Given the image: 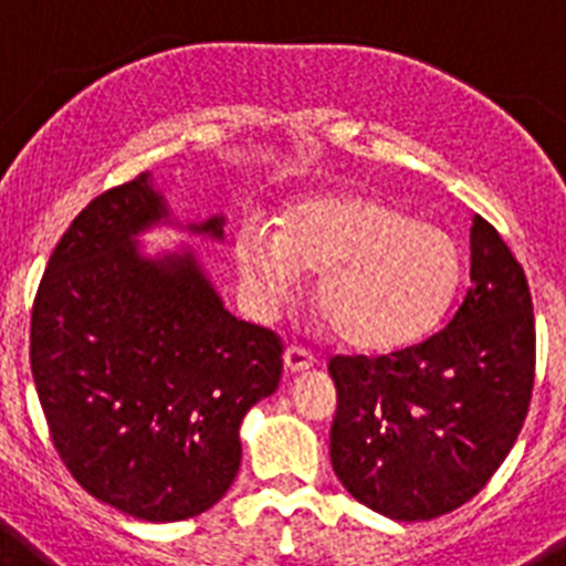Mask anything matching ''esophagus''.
<instances>
[{
	"instance_id": "1",
	"label": "esophagus",
	"mask_w": 566,
	"mask_h": 566,
	"mask_svg": "<svg viewBox=\"0 0 566 566\" xmlns=\"http://www.w3.org/2000/svg\"><path fill=\"white\" fill-rule=\"evenodd\" d=\"M283 363H286V371L300 374V371H308V368H314L317 357L308 352L306 345H289L286 354H283Z\"/></svg>"
}]
</instances>
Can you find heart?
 Returning <instances> with one entry per match:
<instances>
[{"label": "heart", "instance_id": "1", "mask_svg": "<svg viewBox=\"0 0 566 566\" xmlns=\"http://www.w3.org/2000/svg\"><path fill=\"white\" fill-rule=\"evenodd\" d=\"M238 272L260 306H277L300 272L319 274L314 303L343 343L399 348L437 326L462 274L451 232L371 195H323L286 212L280 232L247 227Z\"/></svg>", "mask_w": 566, "mask_h": 566}]
</instances>
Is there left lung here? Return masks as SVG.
I'll return each instance as SVG.
<instances>
[{"mask_svg":"<svg viewBox=\"0 0 566 566\" xmlns=\"http://www.w3.org/2000/svg\"><path fill=\"white\" fill-rule=\"evenodd\" d=\"M332 464L365 507L428 522L462 507L516 444L536 379L527 274L473 214L470 286L448 326L379 357L328 359Z\"/></svg>","mask_w":566,"mask_h":566,"instance_id":"8db88e82","label":"left lung"}]
</instances>
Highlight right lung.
<instances>
[{
	"instance_id": "right-lung-1",
	"label": "right lung",
	"mask_w": 566,
	"mask_h": 566,
	"mask_svg": "<svg viewBox=\"0 0 566 566\" xmlns=\"http://www.w3.org/2000/svg\"><path fill=\"white\" fill-rule=\"evenodd\" d=\"M167 209L135 175L73 218L30 312V371L53 448L90 496L144 522L221 502L240 422L274 394L283 343L223 308L192 254L144 260ZM221 218L195 227L221 238Z\"/></svg>"
}]
</instances>
